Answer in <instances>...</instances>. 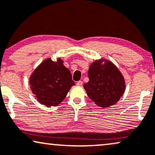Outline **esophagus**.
<instances>
[{
    "mask_svg": "<svg viewBox=\"0 0 155 155\" xmlns=\"http://www.w3.org/2000/svg\"><path fill=\"white\" fill-rule=\"evenodd\" d=\"M77 84L78 85V86H82L83 81H78L77 82Z\"/></svg>",
    "mask_w": 155,
    "mask_h": 155,
    "instance_id": "1",
    "label": "esophagus"
}]
</instances>
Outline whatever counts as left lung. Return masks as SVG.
<instances>
[{
    "label": "left lung",
    "mask_w": 155,
    "mask_h": 155,
    "mask_svg": "<svg viewBox=\"0 0 155 155\" xmlns=\"http://www.w3.org/2000/svg\"><path fill=\"white\" fill-rule=\"evenodd\" d=\"M96 60L91 64L89 81L84 85L90 99L101 107H107L119 101L125 91V81L117 67L107 60Z\"/></svg>",
    "instance_id": "left-lung-1"
}]
</instances>
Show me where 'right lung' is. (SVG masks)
<instances>
[{
	"instance_id": "add662e5",
	"label": "right lung",
	"mask_w": 155,
	"mask_h": 155,
	"mask_svg": "<svg viewBox=\"0 0 155 155\" xmlns=\"http://www.w3.org/2000/svg\"><path fill=\"white\" fill-rule=\"evenodd\" d=\"M29 84L38 101L47 107L58 105L75 85L70 71L60 58L58 62L51 58L43 61L31 74Z\"/></svg>"
}]
</instances>
